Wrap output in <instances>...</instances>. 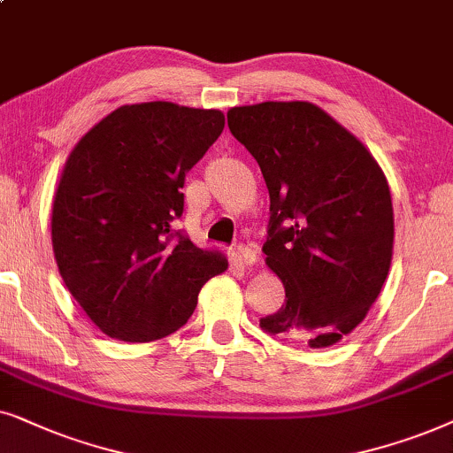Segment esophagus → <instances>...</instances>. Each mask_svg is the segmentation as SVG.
<instances>
[{"instance_id": "1", "label": "esophagus", "mask_w": 453, "mask_h": 453, "mask_svg": "<svg viewBox=\"0 0 453 453\" xmlns=\"http://www.w3.org/2000/svg\"><path fill=\"white\" fill-rule=\"evenodd\" d=\"M238 257H240V261H242L244 265H252V263L257 261V252L252 250L249 244L238 246Z\"/></svg>"}]
</instances>
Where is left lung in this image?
<instances>
[{"label": "left lung", "instance_id": "left-lung-1", "mask_svg": "<svg viewBox=\"0 0 453 453\" xmlns=\"http://www.w3.org/2000/svg\"><path fill=\"white\" fill-rule=\"evenodd\" d=\"M227 126L263 172L271 201L263 252L286 288V304L261 327L334 346L363 323L389 273L388 180L369 149L309 101L232 107Z\"/></svg>", "mask_w": 453, "mask_h": 453}]
</instances>
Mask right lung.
Here are the masks:
<instances>
[{"label": "right lung", "instance_id": "right-lung-1", "mask_svg": "<svg viewBox=\"0 0 453 453\" xmlns=\"http://www.w3.org/2000/svg\"><path fill=\"white\" fill-rule=\"evenodd\" d=\"M217 110L167 101L122 105L65 161L51 213L59 275L105 335L142 343L188 321L201 288L227 269L172 223L184 180L221 134Z\"/></svg>", "mask_w": 453, "mask_h": 453}]
</instances>
